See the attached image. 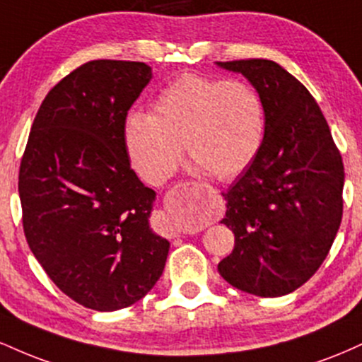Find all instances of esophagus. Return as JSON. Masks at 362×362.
<instances>
[{"instance_id": "obj_1", "label": "esophagus", "mask_w": 362, "mask_h": 362, "mask_svg": "<svg viewBox=\"0 0 362 362\" xmlns=\"http://www.w3.org/2000/svg\"><path fill=\"white\" fill-rule=\"evenodd\" d=\"M201 189L206 190V192H209V194H218V190H216L214 187H211V185H207V184H201Z\"/></svg>"}]
</instances>
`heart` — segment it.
<instances>
[{"label": "heart", "instance_id": "obj_1", "mask_svg": "<svg viewBox=\"0 0 362 362\" xmlns=\"http://www.w3.org/2000/svg\"><path fill=\"white\" fill-rule=\"evenodd\" d=\"M132 167L149 184H161L187 155L219 180L238 177L259 155L265 134L264 105L240 80L185 73L160 91L153 114L126 122Z\"/></svg>", "mask_w": 362, "mask_h": 362}]
</instances>
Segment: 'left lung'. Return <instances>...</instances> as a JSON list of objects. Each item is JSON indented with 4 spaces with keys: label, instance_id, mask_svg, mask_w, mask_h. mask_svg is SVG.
Returning a JSON list of instances; mask_svg holds the SVG:
<instances>
[{
    "label": "left lung",
    "instance_id": "8db88e82",
    "mask_svg": "<svg viewBox=\"0 0 362 362\" xmlns=\"http://www.w3.org/2000/svg\"><path fill=\"white\" fill-rule=\"evenodd\" d=\"M255 86L265 134L252 165L223 192L235 248L218 271L262 298L293 293L318 271L342 221L344 163L317 100L277 62H218Z\"/></svg>",
    "mask_w": 362,
    "mask_h": 362
}]
</instances>
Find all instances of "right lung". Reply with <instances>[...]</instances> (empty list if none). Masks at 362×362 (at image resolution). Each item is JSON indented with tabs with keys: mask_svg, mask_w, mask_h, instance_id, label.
I'll return each instance as SVG.
<instances>
[{
	"mask_svg": "<svg viewBox=\"0 0 362 362\" xmlns=\"http://www.w3.org/2000/svg\"><path fill=\"white\" fill-rule=\"evenodd\" d=\"M151 80L138 61H88L37 112L18 175L28 247L85 308L134 305L163 274L170 243L153 233L155 190L129 163L127 110Z\"/></svg>",
	"mask_w": 362,
	"mask_h": 362,
	"instance_id": "obj_1",
	"label": "right lung"
}]
</instances>
